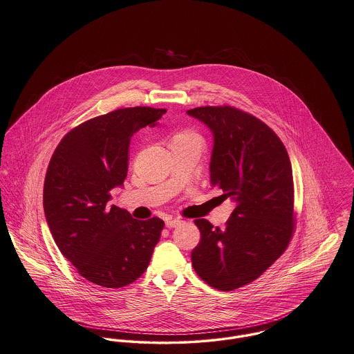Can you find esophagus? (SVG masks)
Returning a JSON list of instances; mask_svg holds the SVG:
<instances>
[{
    "label": "esophagus",
    "instance_id": "esophagus-1",
    "mask_svg": "<svg viewBox=\"0 0 354 354\" xmlns=\"http://www.w3.org/2000/svg\"><path fill=\"white\" fill-rule=\"evenodd\" d=\"M181 223H183V221H181V219H178V218L167 219V221H166V227L171 228V227H177V225H180Z\"/></svg>",
    "mask_w": 354,
    "mask_h": 354
}]
</instances>
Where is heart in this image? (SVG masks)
<instances>
[{
	"instance_id": "heart-1",
	"label": "heart",
	"mask_w": 354,
	"mask_h": 354,
	"mask_svg": "<svg viewBox=\"0 0 354 354\" xmlns=\"http://www.w3.org/2000/svg\"><path fill=\"white\" fill-rule=\"evenodd\" d=\"M177 136H183V138H188V139H194V140H198V142H200L198 135L194 133V132H183V133H180V135H177Z\"/></svg>"
}]
</instances>
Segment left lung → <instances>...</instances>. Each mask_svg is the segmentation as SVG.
<instances>
[{"mask_svg": "<svg viewBox=\"0 0 354 354\" xmlns=\"http://www.w3.org/2000/svg\"><path fill=\"white\" fill-rule=\"evenodd\" d=\"M188 115L214 132L211 183L236 203L225 228L194 221L201 241L193 269L209 287L236 290L257 280L290 245L296 227L290 157L277 133L242 109L197 106Z\"/></svg>", "mask_w": 354, "mask_h": 354, "instance_id": "left-lung-1", "label": "left lung"}]
</instances>
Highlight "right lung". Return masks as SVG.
Wrapping results in <instances>:
<instances>
[{"label":"right lung","mask_w":354,"mask_h":354,"mask_svg":"<svg viewBox=\"0 0 354 354\" xmlns=\"http://www.w3.org/2000/svg\"><path fill=\"white\" fill-rule=\"evenodd\" d=\"M166 109L133 106L89 119L57 146L44 178L43 207L61 253L88 281L122 288L147 269L163 221H136L109 204L129 171V140Z\"/></svg>","instance_id":"obj_1"}]
</instances>
